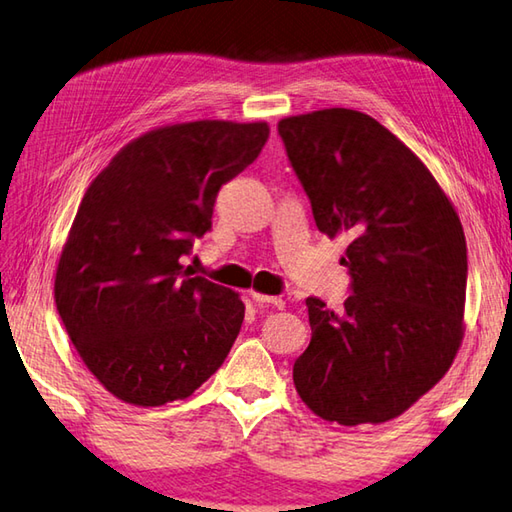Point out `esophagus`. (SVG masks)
<instances>
[{
    "label": "esophagus",
    "mask_w": 512,
    "mask_h": 512,
    "mask_svg": "<svg viewBox=\"0 0 512 512\" xmlns=\"http://www.w3.org/2000/svg\"><path fill=\"white\" fill-rule=\"evenodd\" d=\"M252 298L256 303H260V305H274V307H278V310H281V307H285V301L281 296H269V294H260V292H252Z\"/></svg>",
    "instance_id": "1"
}]
</instances>
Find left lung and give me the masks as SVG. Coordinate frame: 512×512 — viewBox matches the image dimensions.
Segmentation results:
<instances>
[{
	"mask_svg": "<svg viewBox=\"0 0 512 512\" xmlns=\"http://www.w3.org/2000/svg\"><path fill=\"white\" fill-rule=\"evenodd\" d=\"M327 238L347 234L352 294L334 312L305 298L312 339L294 388L316 417L385 423L450 370L464 341L468 256L455 205L394 133L354 109L278 122Z\"/></svg>",
	"mask_w": 512,
	"mask_h": 512,
	"instance_id": "8db88e82",
	"label": "left lung"
}]
</instances>
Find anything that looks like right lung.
Masks as SVG:
<instances>
[{
	"mask_svg": "<svg viewBox=\"0 0 512 512\" xmlns=\"http://www.w3.org/2000/svg\"><path fill=\"white\" fill-rule=\"evenodd\" d=\"M267 122L196 120L151 129L115 153L77 207L55 269V305L106 392L156 408L194 394L234 345L245 303L187 276L218 189L258 158Z\"/></svg>",
	"mask_w": 512,
	"mask_h": 512,
	"instance_id": "right-lung-1",
	"label": "right lung"
}]
</instances>
